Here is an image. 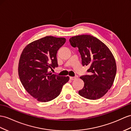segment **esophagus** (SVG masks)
<instances>
[{"mask_svg":"<svg viewBox=\"0 0 131 131\" xmlns=\"http://www.w3.org/2000/svg\"><path fill=\"white\" fill-rule=\"evenodd\" d=\"M70 79L72 80V81H73V80H76V77H70Z\"/></svg>","mask_w":131,"mask_h":131,"instance_id":"esophagus-1","label":"esophagus"}]
</instances>
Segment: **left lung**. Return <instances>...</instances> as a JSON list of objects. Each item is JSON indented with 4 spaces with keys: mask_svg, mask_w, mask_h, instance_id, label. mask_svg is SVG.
I'll list each match as a JSON object with an SVG mask.
<instances>
[{
    "mask_svg": "<svg viewBox=\"0 0 131 131\" xmlns=\"http://www.w3.org/2000/svg\"><path fill=\"white\" fill-rule=\"evenodd\" d=\"M71 45L79 48L83 66H88L89 75L80 77L84 86L79 94L89 100L101 98L111 88L117 67L112 52L105 43L95 37L81 35L70 38Z\"/></svg>",
    "mask_w": 131,
    "mask_h": 131,
    "instance_id": "left-lung-1",
    "label": "left lung"
}]
</instances>
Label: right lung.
<instances>
[{
    "mask_svg": "<svg viewBox=\"0 0 131 131\" xmlns=\"http://www.w3.org/2000/svg\"><path fill=\"white\" fill-rule=\"evenodd\" d=\"M64 38L43 37L26 45L20 57L18 74L24 89L38 101L46 102L57 97L69 80L49 72L58 66L56 54L64 44Z\"/></svg>",
    "mask_w": 131,
    "mask_h": 131,
    "instance_id": "add662e5",
    "label": "right lung"
}]
</instances>
